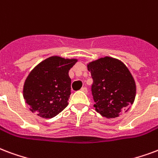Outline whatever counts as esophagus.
<instances>
[{"label":"esophagus","mask_w":158,"mask_h":158,"mask_svg":"<svg viewBox=\"0 0 158 158\" xmlns=\"http://www.w3.org/2000/svg\"><path fill=\"white\" fill-rule=\"evenodd\" d=\"M81 91H83L84 93H87V92H88V89H87L86 87H83V88L81 89Z\"/></svg>","instance_id":"esophagus-1"}]
</instances>
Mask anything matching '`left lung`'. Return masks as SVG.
<instances>
[{
    "instance_id": "obj_1",
    "label": "left lung",
    "mask_w": 158,
    "mask_h": 158,
    "mask_svg": "<svg viewBox=\"0 0 158 158\" xmlns=\"http://www.w3.org/2000/svg\"><path fill=\"white\" fill-rule=\"evenodd\" d=\"M95 110L106 118L118 117L127 111L135 97V83L125 64L111 57L100 58L87 65Z\"/></svg>"
}]
</instances>
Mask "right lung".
I'll list each match as a JSON object with an SVG mask.
<instances>
[{
	"label": "right lung",
	"instance_id": "add662e5",
	"mask_svg": "<svg viewBox=\"0 0 158 158\" xmlns=\"http://www.w3.org/2000/svg\"><path fill=\"white\" fill-rule=\"evenodd\" d=\"M77 59L49 57L31 70L23 86V98L31 112L52 118L69 105L71 79L69 71Z\"/></svg>",
	"mask_w": 158,
	"mask_h": 158
}]
</instances>
